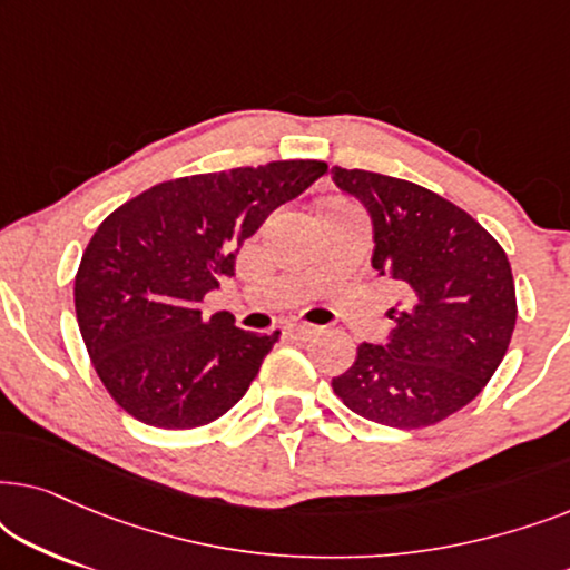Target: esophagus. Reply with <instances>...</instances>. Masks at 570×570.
Returning <instances> with one entry per match:
<instances>
[{"label": "esophagus", "mask_w": 570, "mask_h": 570, "mask_svg": "<svg viewBox=\"0 0 570 570\" xmlns=\"http://www.w3.org/2000/svg\"><path fill=\"white\" fill-rule=\"evenodd\" d=\"M287 332H291L295 340H308L311 334L318 332V326H314V324H291V326H287Z\"/></svg>", "instance_id": "34e87169"}]
</instances>
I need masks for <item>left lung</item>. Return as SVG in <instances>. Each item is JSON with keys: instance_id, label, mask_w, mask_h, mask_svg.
I'll return each mask as SVG.
<instances>
[{"instance_id": "obj_1", "label": "left lung", "mask_w": 570, "mask_h": 570, "mask_svg": "<svg viewBox=\"0 0 570 570\" xmlns=\"http://www.w3.org/2000/svg\"><path fill=\"white\" fill-rule=\"evenodd\" d=\"M334 184L368 207L373 269L402 287L386 345L363 342L342 376V404L373 423L417 431L478 396L517 326L509 256L470 213L425 186L361 168Z\"/></svg>"}]
</instances>
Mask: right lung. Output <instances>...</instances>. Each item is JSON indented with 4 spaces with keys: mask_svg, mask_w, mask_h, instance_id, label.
<instances>
[{
    "mask_svg": "<svg viewBox=\"0 0 570 570\" xmlns=\"http://www.w3.org/2000/svg\"><path fill=\"white\" fill-rule=\"evenodd\" d=\"M326 174L272 160L155 184L116 207L85 248L75 311L98 379L124 412L166 431L207 425L248 392L279 332L238 330L199 303L233 275L272 209Z\"/></svg>",
    "mask_w": 570,
    "mask_h": 570,
    "instance_id": "add662e5",
    "label": "right lung"
}]
</instances>
